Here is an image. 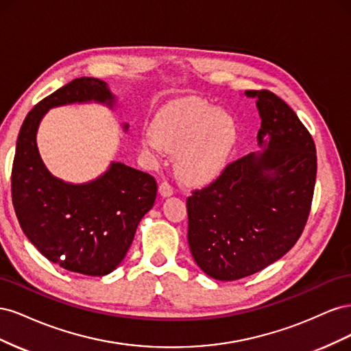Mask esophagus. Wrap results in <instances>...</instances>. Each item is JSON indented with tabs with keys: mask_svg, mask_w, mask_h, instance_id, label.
Returning <instances> with one entry per match:
<instances>
[{
	"mask_svg": "<svg viewBox=\"0 0 351 351\" xmlns=\"http://www.w3.org/2000/svg\"><path fill=\"white\" fill-rule=\"evenodd\" d=\"M158 190H159V195H161L162 197H169V196H171V195L174 193V189L171 187V184L167 183V182L159 184V189H158Z\"/></svg>",
	"mask_w": 351,
	"mask_h": 351,
	"instance_id": "obj_1",
	"label": "esophagus"
}]
</instances>
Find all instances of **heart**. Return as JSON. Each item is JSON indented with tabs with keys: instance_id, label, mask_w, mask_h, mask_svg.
Masks as SVG:
<instances>
[{
	"instance_id": "heart-1",
	"label": "heart",
	"mask_w": 351,
	"mask_h": 351,
	"mask_svg": "<svg viewBox=\"0 0 351 351\" xmlns=\"http://www.w3.org/2000/svg\"><path fill=\"white\" fill-rule=\"evenodd\" d=\"M142 146L154 156L177 154V169L189 183H208L226 168L239 142V127L228 112L205 101L168 105L142 133Z\"/></svg>"
}]
</instances>
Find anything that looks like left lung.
<instances>
[{
	"mask_svg": "<svg viewBox=\"0 0 351 351\" xmlns=\"http://www.w3.org/2000/svg\"><path fill=\"white\" fill-rule=\"evenodd\" d=\"M261 117L258 145L187 199V240L210 278L234 281L281 259L309 217L316 147L299 117L269 90H246Z\"/></svg>",
	"mask_w": 351,
	"mask_h": 351,
	"instance_id": "8db88e82",
	"label": "left lung"
}]
</instances>
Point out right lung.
Returning a JSON list of instances; mask_svg holds the SVG:
<instances>
[{"mask_svg": "<svg viewBox=\"0 0 351 351\" xmlns=\"http://www.w3.org/2000/svg\"><path fill=\"white\" fill-rule=\"evenodd\" d=\"M89 102L112 110L117 98L105 82L80 77L26 115L16 145L12 196L20 227L48 261L71 272L102 277L125 258L158 189L152 176L123 162H111L104 174L82 184L48 171L36 145L42 119L51 108ZM123 129L129 130V124Z\"/></svg>", "mask_w": 351, "mask_h": 351, "instance_id": "1", "label": "right lung"}]
</instances>
